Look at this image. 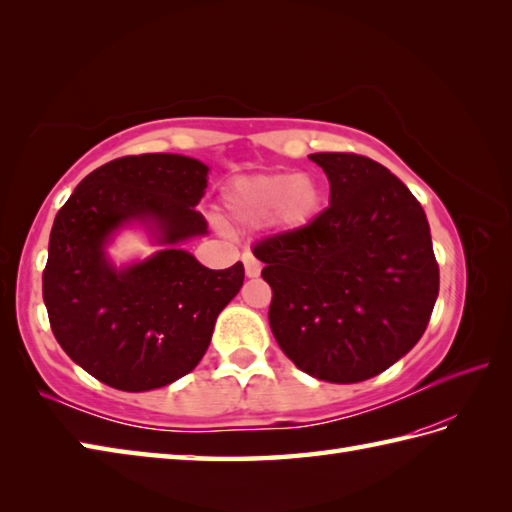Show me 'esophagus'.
<instances>
[{
	"label": "esophagus",
	"instance_id": "34e87169",
	"mask_svg": "<svg viewBox=\"0 0 512 512\" xmlns=\"http://www.w3.org/2000/svg\"><path fill=\"white\" fill-rule=\"evenodd\" d=\"M243 263H245V274H247V278H258V276H260V263H258V258H256L254 254L245 252V254H243Z\"/></svg>",
	"mask_w": 512,
	"mask_h": 512
}]
</instances>
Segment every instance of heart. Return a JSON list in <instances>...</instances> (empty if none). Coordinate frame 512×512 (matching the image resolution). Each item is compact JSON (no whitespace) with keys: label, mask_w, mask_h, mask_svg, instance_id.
<instances>
[{"label":"heart","mask_w":512,"mask_h":512,"mask_svg":"<svg viewBox=\"0 0 512 512\" xmlns=\"http://www.w3.org/2000/svg\"><path fill=\"white\" fill-rule=\"evenodd\" d=\"M225 203L241 223H260L274 217L285 230H298L317 217L324 195L320 184L309 175L269 173L236 181Z\"/></svg>","instance_id":"b5f03b06"}]
</instances>
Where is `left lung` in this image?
I'll return each mask as SVG.
<instances>
[{"mask_svg": "<svg viewBox=\"0 0 512 512\" xmlns=\"http://www.w3.org/2000/svg\"><path fill=\"white\" fill-rule=\"evenodd\" d=\"M328 208L254 245L271 287L269 326L302 372L331 383L377 377L429 324L440 274L425 210L370 157L313 153Z\"/></svg>", "mask_w": 512, "mask_h": 512, "instance_id": "obj_1", "label": "left lung"}]
</instances>
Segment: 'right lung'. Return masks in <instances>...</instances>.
<instances>
[{"instance_id": "1", "label": "right lung", "mask_w": 512, "mask_h": 512, "mask_svg": "<svg viewBox=\"0 0 512 512\" xmlns=\"http://www.w3.org/2000/svg\"><path fill=\"white\" fill-rule=\"evenodd\" d=\"M208 170L173 153L118 157L89 173L56 214L43 269L52 333L74 363L111 388L146 392L188 374L243 287V263L208 269L179 247L208 232L195 210ZM133 220L165 249L116 270L104 247Z\"/></svg>"}]
</instances>
